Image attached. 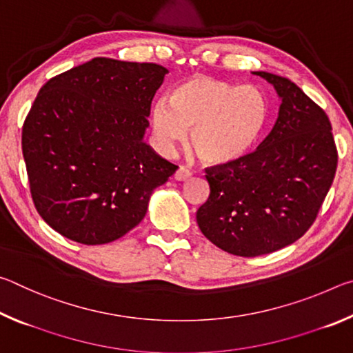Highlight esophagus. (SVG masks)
Wrapping results in <instances>:
<instances>
[{"label": "esophagus", "mask_w": 353, "mask_h": 353, "mask_svg": "<svg viewBox=\"0 0 353 353\" xmlns=\"http://www.w3.org/2000/svg\"><path fill=\"white\" fill-rule=\"evenodd\" d=\"M190 177H191V172H190V170L185 168V166H181V168H179L176 171V174H174V179H176V181H179V182L188 181Z\"/></svg>", "instance_id": "1"}]
</instances>
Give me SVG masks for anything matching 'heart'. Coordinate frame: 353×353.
Returning <instances> with one entry per match:
<instances>
[{
	"label": "heart",
	"mask_w": 353,
	"mask_h": 353,
	"mask_svg": "<svg viewBox=\"0 0 353 353\" xmlns=\"http://www.w3.org/2000/svg\"><path fill=\"white\" fill-rule=\"evenodd\" d=\"M270 112V99L259 87L193 76L172 88L170 103L155 101L151 123L166 151L191 129L190 148L201 162L225 165L252 151L265 134Z\"/></svg>",
	"instance_id": "obj_1"
}]
</instances>
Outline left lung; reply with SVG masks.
<instances>
[{
	"instance_id": "left-lung-1",
	"label": "left lung",
	"mask_w": 353,
	"mask_h": 353,
	"mask_svg": "<svg viewBox=\"0 0 353 353\" xmlns=\"http://www.w3.org/2000/svg\"><path fill=\"white\" fill-rule=\"evenodd\" d=\"M254 74L282 99L277 121L254 152L205 168L210 196L196 213L214 246L240 256L271 254L305 234L338 165L327 113L286 77Z\"/></svg>"
}]
</instances>
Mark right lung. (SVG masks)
<instances>
[{
	"label": "right lung",
	"instance_id": "obj_1",
	"mask_svg": "<svg viewBox=\"0 0 353 353\" xmlns=\"http://www.w3.org/2000/svg\"><path fill=\"white\" fill-rule=\"evenodd\" d=\"M166 73L157 63L97 57L40 88L21 149L34 205L65 238L93 246L126 235L176 172L143 141Z\"/></svg>",
	"mask_w": 353,
	"mask_h": 353
}]
</instances>
